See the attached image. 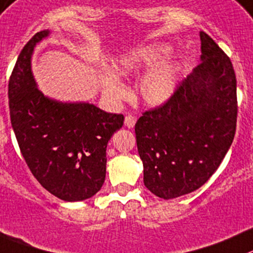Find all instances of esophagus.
Listing matches in <instances>:
<instances>
[{
    "instance_id": "34e87169",
    "label": "esophagus",
    "mask_w": 253,
    "mask_h": 253,
    "mask_svg": "<svg viewBox=\"0 0 253 253\" xmlns=\"http://www.w3.org/2000/svg\"><path fill=\"white\" fill-rule=\"evenodd\" d=\"M135 123H136V118L134 117V115L128 114L126 117H125V119H124L125 126H128V128H133L134 125H135Z\"/></svg>"
}]
</instances>
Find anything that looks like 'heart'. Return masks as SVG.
Returning a JSON list of instances; mask_svg holds the SVG:
<instances>
[{"label": "heart", "mask_w": 253, "mask_h": 253, "mask_svg": "<svg viewBox=\"0 0 253 253\" xmlns=\"http://www.w3.org/2000/svg\"><path fill=\"white\" fill-rule=\"evenodd\" d=\"M169 52L165 45H146L136 48L125 53L113 64L114 74L120 77H128L138 74L145 69L151 68L158 62L164 58ZM176 85V74L174 67L170 64H163L149 73L140 83V95L146 103L153 105L167 102L174 92ZM103 90L105 95L112 99H120L125 95L124 85L112 76L103 78Z\"/></svg>", "instance_id": "obj_1"}]
</instances>
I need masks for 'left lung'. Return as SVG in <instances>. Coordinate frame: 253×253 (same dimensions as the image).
Here are the masks:
<instances>
[{"label": "left lung", "mask_w": 253, "mask_h": 253, "mask_svg": "<svg viewBox=\"0 0 253 253\" xmlns=\"http://www.w3.org/2000/svg\"><path fill=\"white\" fill-rule=\"evenodd\" d=\"M201 63L169 99L135 124L144 185L170 200L203 186L222 163L236 133V74L228 56L200 32Z\"/></svg>", "instance_id": "1"}]
</instances>
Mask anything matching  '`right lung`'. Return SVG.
<instances>
[{"instance_id": "right-lung-1", "label": "right lung", "mask_w": 253, "mask_h": 253, "mask_svg": "<svg viewBox=\"0 0 253 253\" xmlns=\"http://www.w3.org/2000/svg\"><path fill=\"white\" fill-rule=\"evenodd\" d=\"M48 31L37 32L21 50L8 82L12 128L26 164L47 191L64 201H82L102 189L107 145L124 115L88 103H59L36 86L31 56Z\"/></svg>"}]
</instances>
